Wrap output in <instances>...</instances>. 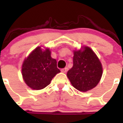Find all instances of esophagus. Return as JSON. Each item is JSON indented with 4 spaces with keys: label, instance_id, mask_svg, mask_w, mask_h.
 Instances as JSON below:
<instances>
[{
    "label": "esophagus",
    "instance_id": "34e87169",
    "mask_svg": "<svg viewBox=\"0 0 123 123\" xmlns=\"http://www.w3.org/2000/svg\"><path fill=\"white\" fill-rule=\"evenodd\" d=\"M68 70V68H65L61 69V71H62V73H67Z\"/></svg>",
    "mask_w": 123,
    "mask_h": 123
}]
</instances>
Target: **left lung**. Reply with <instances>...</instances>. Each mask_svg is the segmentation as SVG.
I'll list each match as a JSON object with an SVG mask.
<instances>
[{
	"instance_id": "obj_1",
	"label": "left lung",
	"mask_w": 123,
	"mask_h": 123,
	"mask_svg": "<svg viewBox=\"0 0 123 123\" xmlns=\"http://www.w3.org/2000/svg\"><path fill=\"white\" fill-rule=\"evenodd\" d=\"M102 66L99 59L91 48L74 51L73 66L68 70L67 76L74 88L86 92L95 87L102 75Z\"/></svg>"
}]
</instances>
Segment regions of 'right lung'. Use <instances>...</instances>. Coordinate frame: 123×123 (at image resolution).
<instances>
[{
    "mask_svg": "<svg viewBox=\"0 0 123 123\" xmlns=\"http://www.w3.org/2000/svg\"><path fill=\"white\" fill-rule=\"evenodd\" d=\"M23 78L32 89L41 90L50 83L57 73L56 61L52 58L49 49L42 50L37 47L24 60L22 65Z\"/></svg>",
    "mask_w": 123,
    "mask_h": 123,
    "instance_id": "1",
    "label": "right lung"
}]
</instances>
